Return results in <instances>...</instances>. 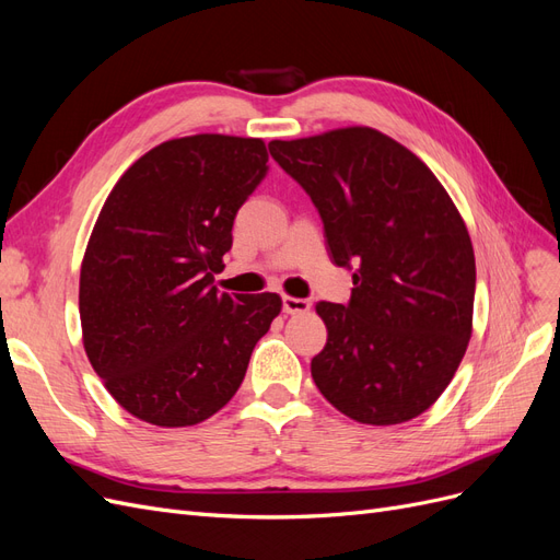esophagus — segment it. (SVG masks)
Segmentation results:
<instances>
[{
	"label": "esophagus",
	"instance_id": "obj_1",
	"mask_svg": "<svg viewBox=\"0 0 560 560\" xmlns=\"http://www.w3.org/2000/svg\"><path fill=\"white\" fill-rule=\"evenodd\" d=\"M282 311H284L287 315L308 313V311H311V301H306V299H296V296H282Z\"/></svg>",
	"mask_w": 560,
	"mask_h": 560
}]
</instances>
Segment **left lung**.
<instances>
[{
	"instance_id": "left-lung-1",
	"label": "left lung",
	"mask_w": 560,
	"mask_h": 560,
	"mask_svg": "<svg viewBox=\"0 0 560 560\" xmlns=\"http://www.w3.org/2000/svg\"><path fill=\"white\" fill-rule=\"evenodd\" d=\"M352 270L346 306L319 301L327 346L317 389L364 425H399L451 383L471 336L477 266L467 226L430 167L387 135L354 126L268 144Z\"/></svg>"
}]
</instances>
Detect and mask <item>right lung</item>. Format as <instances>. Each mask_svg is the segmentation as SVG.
Segmentation results:
<instances>
[{"mask_svg":"<svg viewBox=\"0 0 560 560\" xmlns=\"http://www.w3.org/2000/svg\"><path fill=\"white\" fill-rule=\"evenodd\" d=\"M264 140L191 135L135 161L83 254L79 313L95 374L128 413L189 428L238 393L278 294H219L233 219L268 173Z\"/></svg>","mask_w":560,"mask_h":560,"instance_id":"add662e5","label":"right lung"}]
</instances>
